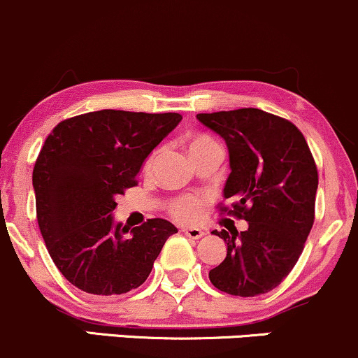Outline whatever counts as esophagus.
<instances>
[{"instance_id": "obj_1", "label": "esophagus", "mask_w": 358, "mask_h": 358, "mask_svg": "<svg viewBox=\"0 0 358 358\" xmlns=\"http://www.w3.org/2000/svg\"><path fill=\"white\" fill-rule=\"evenodd\" d=\"M182 232L184 236H187L189 239H199V237L205 236V230L198 229V227H184Z\"/></svg>"}]
</instances>
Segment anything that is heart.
<instances>
[{"label":"heart","mask_w":358,"mask_h":358,"mask_svg":"<svg viewBox=\"0 0 358 358\" xmlns=\"http://www.w3.org/2000/svg\"><path fill=\"white\" fill-rule=\"evenodd\" d=\"M208 141L211 140L206 136H196L191 140L189 150L199 147V145L203 143H208ZM155 160H157V153H152L150 159L147 160V164H145V169H152L153 164H155ZM201 211H203V201L199 198H196V196H186V198L179 199L174 206V215L178 218H180V220H194V218H198L199 215H201Z\"/></svg>","instance_id":"b5f03b06"}]
</instances>
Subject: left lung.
I'll use <instances>...</instances> for the list:
<instances>
[{"mask_svg":"<svg viewBox=\"0 0 358 358\" xmlns=\"http://www.w3.org/2000/svg\"><path fill=\"white\" fill-rule=\"evenodd\" d=\"M225 140L230 174L224 198L248 230L229 236L227 256L210 270L218 290L239 297L266 294L282 283L302 255L314 224L317 169L303 134L287 119L255 107L198 114Z\"/></svg>","mask_w":358,"mask_h":358,"instance_id":"obj_1","label":"left lung"}]
</instances>
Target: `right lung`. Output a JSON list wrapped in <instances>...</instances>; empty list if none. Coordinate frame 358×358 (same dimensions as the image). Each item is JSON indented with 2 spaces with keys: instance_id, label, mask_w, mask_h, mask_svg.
Returning a JSON list of instances; mask_svg holds the SVG:
<instances>
[{
  "instance_id": "right-lung-1",
  "label": "right lung",
  "mask_w": 358,
  "mask_h": 358,
  "mask_svg": "<svg viewBox=\"0 0 358 358\" xmlns=\"http://www.w3.org/2000/svg\"><path fill=\"white\" fill-rule=\"evenodd\" d=\"M182 116L103 109L64 119L37 157L32 184L37 222L64 278L87 294L113 297L138 288L169 236L164 218L116 222V198L136 184L152 150Z\"/></svg>"
}]
</instances>
